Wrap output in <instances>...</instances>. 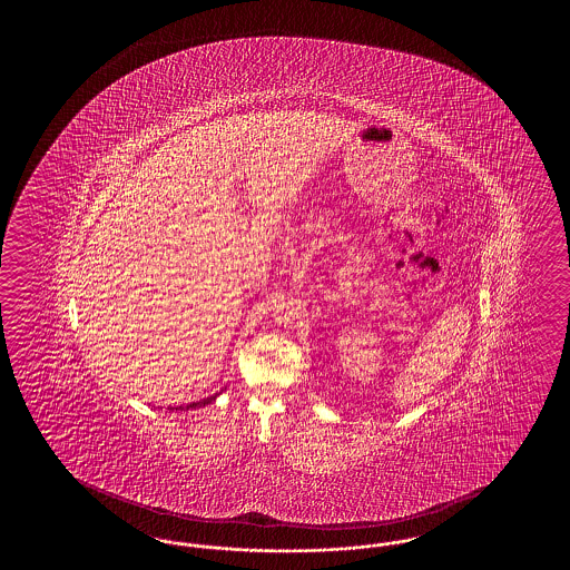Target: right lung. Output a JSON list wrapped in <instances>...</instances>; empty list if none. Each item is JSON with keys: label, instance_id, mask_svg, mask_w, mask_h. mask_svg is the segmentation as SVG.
I'll list each match as a JSON object with an SVG mask.
<instances>
[{"label": "right lung", "instance_id": "add662e5", "mask_svg": "<svg viewBox=\"0 0 570 570\" xmlns=\"http://www.w3.org/2000/svg\"><path fill=\"white\" fill-rule=\"evenodd\" d=\"M216 397H218V393H216V395H212V397H207V400L194 401V403H189L185 410H189V407H191V410H195V407H202V405H207V403L216 401ZM177 410H183V407H177Z\"/></svg>", "mask_w": 570, "mask_h": 570}]
</instances>
